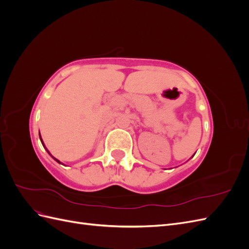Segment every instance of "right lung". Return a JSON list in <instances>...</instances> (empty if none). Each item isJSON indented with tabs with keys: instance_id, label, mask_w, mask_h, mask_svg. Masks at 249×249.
Instances as JSON below:
<instances>
[{
	"instance_id": "add662e5",
	"label": "right lung",
	"mask_w": 249,
	"mask_h": 249,
	"mask_svg": "<svg viewBox=\"0 0 249 249\" xmlns=\"http://www.w3.org/2000/svg\"><path fill=\"white\" fill-rule=\"evenodd\" d=\"M39 137H40V134H39ZM40 140H41V143H42V145H43V146H44V144H43V142H42V139H41V138H40ZM46 149H47V148H46ZM47 152H48V153H49V150H48V149H47ZM49 154H50V153H49ZM50 155H51V154H50ZM51 156H52V155H51ZM52 157H53V156H52ZM53 158H54V157H53ZM54 159H55V160H56V161H57V162H58V163H60V162H59V161H58V160H57V159H56V158H54Z\"/></svg>"
}]
</instances>
